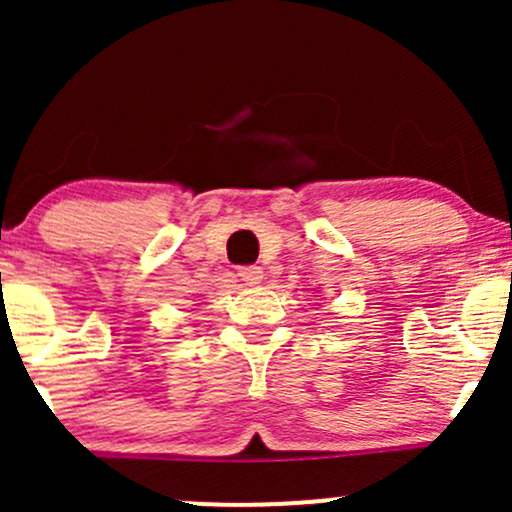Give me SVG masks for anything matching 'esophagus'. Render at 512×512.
<instances>
[{
	"instance_id": "1",
	"label": "esophagus",
	"mask_w": 512,
	"mask_h": 512,
	"mask_svg": "<svg viewBox=\"0 0 512 512\" xmlns=\"http://www.w3.org/2000/svg\"><path fill=\"white\" fill-rule=\"evenodd\" d=\"M238 276L245 281V284L255 286V284H260V281L264 279V272H262V267H240L238 269Z\"/></svg>"
}]
</instances>
